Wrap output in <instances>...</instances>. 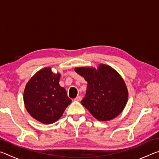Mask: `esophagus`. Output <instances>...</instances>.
<instances>
[{
  "mask_svg": "<svg viewBox=\"0 0 159 159\" xmlns=\"http://www.w3.org/2000/svg\"><path fill=\"white\" fill-rule=\"evenodd\" d=\"M81 99H82V97H81V96H77L76 98L74 99V100H75V101L80 102V101H81Z\"/></svg>",
  "mask_w": 159,
  "mask_h": 159,
  "instance_id": "1",
  "label": "esophagus"
}]
</instances>
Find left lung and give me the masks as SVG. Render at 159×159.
I'll return each instance as SVG.
<instances>
[{
  "label": "left lung",
  "mask_w": 159,
  "mask_h": 159,
  "mask_svg": "<svg viewBox=\"0 0 159 159\" xmlns=\"http://www.w3.org/2000/svg\"><path fill=\"white\" fill-rule=\"evenodd\" d=\"M75 71L88 82L81 104L99 121L118 116L124 109L128 99L127 86L120 75L109 65L76 67Z\"/></svg>",
  "instance_id": "8db88e82"
}]
</instances>
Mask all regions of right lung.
<instances>
[{
	"mask_svg": "<svg viewBox=\"0 0 159 159\" xmlns=\"http://www.w3.org/2000/svg\"><path fill=\"white\" fill-rule=\"evenodd\" d=\"M51 69L45 67L36 72L24 91V103L29 114L43 124L60 119L71 102L65 88L59 83L60 74H54Z\"/></svg>",
	"mask_w": 159,
	"mask_h": 159,
	"instance_id": "right-lung-1",
	"label": "right lung"
}]
</instances>
